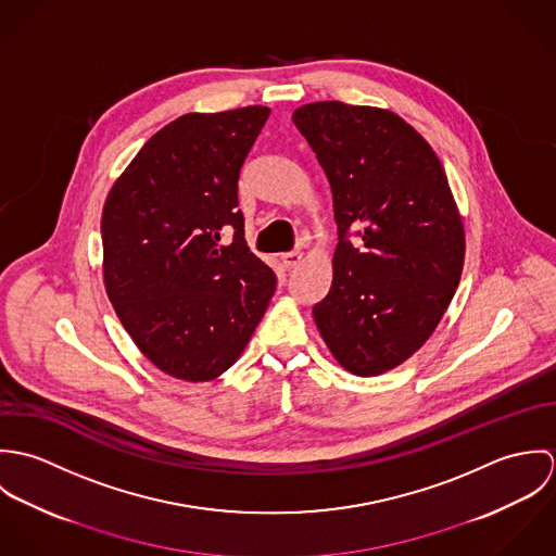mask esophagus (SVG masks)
<instances>
[{
  "label": "esophagus",
  "instance_id": "1",
  "mask_svg": "<svg viewBox=\"0 0 556 556\" xmlns=\"http://www.w3.org/2000/svg\"><path fill=\"white\" fill-rule=\"evenodd\" d=\"M300 261H302V252H298V250H293V252H285V254H282V265H285L287 269L298 267V265H300Z\"/></svg>",
  "mask_w": 556,
  "mask_h": 556
}]
</instances>
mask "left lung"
I'll return each mask as SVG.
<instances>
[{
    "instance_id": "8db88e82",
    "label": "left lung",
    "mask_w": 556,
    "mask_h": 556,
    "mask_svg": "<svg viewBox=\"0 0 556 556\" xmlns=\"http://www.w3.org/2000/svg\"><path fill=\"white\" fill-rule=\"evenodd\" d=\"M327 175L338 245L313 308L349 372L396 368L434 331L460 282L465 229L445 168L392 111L338 100L293 113Z\"/></svg>"
}]
</instances>
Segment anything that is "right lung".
<instances>
[{"instance_id": "obj_1", "label": "right lung", "mask_w": 556, "mask_h": 556, "mask_svg": "<svg viewBox=\"0 0 556 556\" xmlns=\"http://www.w3.org/2000/svg\"><path fill=\"white\" fill-rule=\"evenodd\" d=\"M267 106L188 113L156 132L102 212L104 287L143 355L170 377L212 381L238 362L276 291L250 252L239 170ZM235 231L225 247L222 236Z\"/></svg>"}]
</instances>
